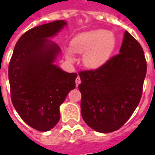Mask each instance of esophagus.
Instances as JSON below:
<instances>
[{"label":"esophagus","instance_id":"obj_1","mask_svg":"<svg viewBox=\"0 0 155 155\" xmlns=\"http://www.w3.org/2000/svg\"><path fill=\"white\" fill-rule=\"evenodd\" d=\"M81 78H80V76H78L77 78H76V80H75V84H76V86H78L79 84H81Z\"/></svg>","mask_w":155,"mask_h":155}]
</instances>
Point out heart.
<instances>
[{
	"label": "heart",
	"instance_id": "heart-1",
	"mask_svg": "<svg viewBox=\"0 0 155 155\" xmlns=\"http://www.w3.org/2000/svg\"><path fill=\"white\" fill-rule=\"evenodd\" d=\"M116 45L114 35L106 30H94L79 34L72 39L70 49L73 53L84 54L83 63L91 70L103 67L110 61ZM66 58L73 61L74 58L70 51Z\"/></svg>",
	"mask_w": 155,
	"mask_h": 155
}]
</instances>
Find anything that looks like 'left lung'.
Here are the masks:
<instances>
[{
    "instance_id": "8db88e82",
    "label": "left lung",
    "mask_w": 155,
    "mask_h": 155,
    "mask_svg": "<svg viewBox=\"0 0 155 155\" xmlns=\"http://www.w3.org/2000/svg\"><path fill=\"white\" fill-rule=\"evenodd\" d=\"M146 71L143 49L125 31L120 54L98 70L79 73L81 115L88 126L100 133L123 126L140 103Z\"/></svg>"
}]
</instances>
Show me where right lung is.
Listing matches in <instances>:
<instances>
[{"label": "right lung", "instance_id": "obj_1", "mask_svg": "<svg viewBox=\"0 0 155 155\" xmlns=\"http://www.w3.org/2000/svg\"><path fill=\"white\" fill-rule=\"evenodd\" d=\"M67 25L55 21L29 30L15 44L8 70L12 104L28 125L45 132L60 120V106L77 74L54 64L61 50L51 40Z\"/></svg>", "mask_w": 155, "mask_h": 155}]
</instances>
